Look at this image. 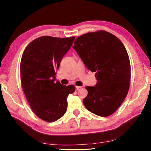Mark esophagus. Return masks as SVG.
<instances>
[{
    "instance_id": "obj_1",
    "label": "esophagus",
    "mask_w": 151,
    "mask_h": 151,
    "mask_svg": "<svg viewBox=\"0 0 151 151\" xmlns=\"http://www.w3.org/2000/svg\"><path fill=\"white\" fill-rule=\"evenodd\" d=\"M82 88V86H76V89H79L80 88Z\"/></svg>"
}]
</instances>
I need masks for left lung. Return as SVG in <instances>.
Returning <instances> with one entry per match:
<instances>
[{
    "label": "left lung",
    "mask_w": 151,
    "mask_h": 151,
    "mask_svg": "<svg viewBox=\"0 0 151 151\" xmlns=\"http://www.w3.org/2000/svg\"><path fill=\"white\" fill-rule=\"evenodd\" d=\"M73 48L87 68L95 72L97 82L87 86L83 100L88 110L106 117L117 110L128 93L130 63L123 43L106 31L89 32L77 37Z\"/></svg>",
    "instance_id": "left-lung-1"
}]
</instances>
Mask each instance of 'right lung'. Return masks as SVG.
<instances>
[{
    "label": "right lung",
    "instance_id": "obj_1",
    "mask_svg": "<svg viewBox=\"0 0 151 151\" xmlns=\"http://www.w3.org/2000/svg\"><path fill=\"white\" fill-rule=\"evenodd\" d=\"M75 38L40 37L28 44L22 56V88L33 111L45 121H56L65 114L67 98L75 91L73 85L55 82L56 70Z\"/></svg>",
    "mask_w": 151,
    "mask_h": 151
}]
</instances>
